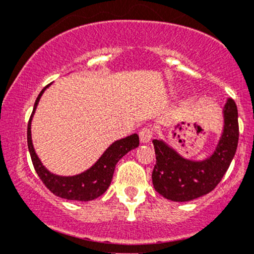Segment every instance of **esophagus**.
<instances>
[{"label": "esophagus", "instance_id": "1", "mask_svg": "<svg viewBox=\"0 0 254 254\" xmlns=\"http://www.w3.org/2000/svg\"><path fill=\"white\" fill-rule=\"evenodd\" d=\"M138 135L141 143H149L151 137H153V131H151L150 127H143V129L139 131Z\"/></svg>", "mask_w": 254, "mask_h": 254}]
</instances>
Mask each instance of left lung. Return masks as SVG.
Wrapping results in <instances>:
<instances>
[{"label": "left lung", "mask_w": 254, "mask_h": 254, "mask_svg": "<svg viewBox=\"0 0 254 254\" xmlns=\"http://www.w3.org/2000/svg\"><path fill=\"white\" fill-rule=\"evenodd\" d=\"M222 115V135L214 153L204 160L186 159L164 139H153L156 165L151 179L157 193L173 202H189L216 188L238 147V107L233 99L226 101Z\"/></svg>", "instance_id": "1"}]
</instances>
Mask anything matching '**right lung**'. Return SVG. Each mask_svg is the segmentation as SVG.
I'll use <instances>...</instances> for the list:
<instances>
[{"instance_id":"obj_1","label":"right lung","mask_w":254,"mask_h":254,"mask_svg":"<svg viewBox=\"0 0 254 254\" xmlns=\"http://www.w3.org/2000/svg\"><path fill=\"white\" fill-rule=\"evenodd\" d=\"M50 86L51 84L46 86L38 95L27 127V144L34 170L42 179L44 185L57 197L68 200H78V202L93 200L104 194L105 191L109 189L110 184L112 182L116 165L119 160L130 150L138 147V135L132 133V135L115 141L104 151L103 155L94 162V165L90 166L88 170L81 172V173L75 174V176H60V174L52 173L43 165L39 156L37 155L33 147V142H32L31 132L32 119L34 117L38 104H39L44 92Z\"/></svg>"}]
</instances>
